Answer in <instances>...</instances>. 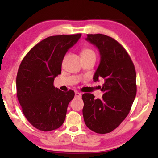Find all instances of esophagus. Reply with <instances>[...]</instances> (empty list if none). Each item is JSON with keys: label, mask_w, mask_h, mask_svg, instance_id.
<instances>
[{"label": "esophagus", "mask_w": 158, "mask_h": 158, "mask_svg": "<svg viewBox=\"0 0 158 158\" xmlns=\"http://www.w3.org/2000/svg\"><path fill=\"white\" fill-rule=\"evenodd\" d=\"M75 97L77 98H81V94L79 92H75Z\"/></svg>", "instance_id": "1"}]
</instances>
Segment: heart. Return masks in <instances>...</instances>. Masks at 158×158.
I'll use <instances>...</instances> for the list:
<instances>
[{"label": "heart", "mask_w": 158, "mask_h": 158, "mask_svg": "<svg viewBox=\"0 0 158 158\" xmlns=\"http://www.w3.org/2000/svg\"><path fill=\"white\" fill-rule=\"evenodd\" d=\"M95 56V52L93 50L89 49V48H85L81 52V56Z\"/></svg>", "instance_id": "obj_1"}]
</instances>
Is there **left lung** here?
<instances>
[{"label":"left lung","instance_id":"left-lung-1","mask_svg":"<svg viewBox=\"0 0 158 158\" xmlns=\"http://www.w3.org/2000/svg\"><path fill=\"white\" fill-rule=\"evenodd\" d=\"M87 41L98 47L100 63L94 81L105 79L102 98L91 93L82 95L83 116L86 126L98 134L111 132L124 121L137 93L136 71L129 54L116 40L102 34H88Z\"/></svg>","mask_w":158,"mask_h":158}]
</instances>
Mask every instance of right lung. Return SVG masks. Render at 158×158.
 I'll use <instances>...</instances> for the list:
<instances>
[{"label":"right lung","mask_w":158,"mask_h":158,"mask_svg":"<svg viewBox=\"0 0 158 158\" xmlns=\"http://www.w3.org/2000/svg\"><path fill=\"white\" fill-rule=\"evenodd\" d=\"M81 34L50 36L40 42L23 58L17 75V95L21 110L34 127L58 129L65 121L68 104L74 97L53 85L61 73L63 58Z\"/></svg>","instance_id":"add662e5"}]
</instances>
